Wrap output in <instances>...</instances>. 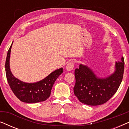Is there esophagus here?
Returning a JSON list of instances; mask_svg holds the SVG:
<instances>
[{
  "label": "esophagus",
  "instance_id": "1",
  "mask_svg": "<svg viewBox=\"0 0 129 129\" xmlns=\"http://www.w3.org/2000/svg\"><path fill=\"white\" fill-rule=\"evenodd\" d=\"M66 69L68 71H72L74 69V62L73 61H70L66 65Z\"/></svg>",
  "mask_w": 129,
  "mask_h": 129
}]
</instances>
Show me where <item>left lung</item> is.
I'll use <instances>...</instances> for the list:
<instances>
[{
	"label": "left lung",
	"instance_id": "left-lung-1",
	"mask_svg": "<svg viewBox=\"0 0 129 129\" xmlns=\"http://www.w3.org/2000/svg\"><path fill=\"white\" fill-rule=\"evenodd\" d=\"M124 68V58L116 61L115 70L105 78L95 75L91 68L80 64L76 69L74 94L79 101L90 106H98L107 102L115 94L120 85Z\"/></svg>",
	"mask_w": 129,
	"mask_h": 129
}]
</instances>
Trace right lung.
I'll list each match as a JSON object with an SVG mask.
<instances>
[{"mask_svg": "<svg viewBox=\"0 0 129 129\" xmlns=\"http://www.w3.org/2000/svg\"><path fill=\"white\" fill-rule=\"evenodd\" d=\"M12 43L9 49L5 63V71L8 82L15 96L20 101L27 103L43 102L50 96L53 84L63 73L62 68L54 70L42 80L35 83L22 82L12 73L10 69V57Z\"/></svg>", "mask_w": 129, "mask_h": 129, "instance_id": "right-lung-1", "label": "right lung"}]
</instances>
